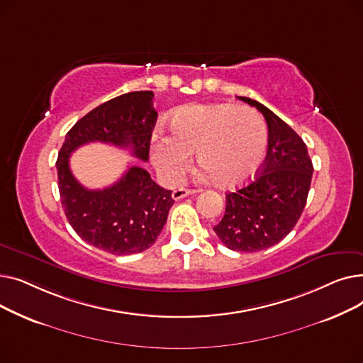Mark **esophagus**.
<instances>
[{
    "label": "esophagus",
    "instance_id": "34e87169",
    "mask_svg": "<svg viewBox=\"0 0 363 363\" xmlns=\"http://www.w3.org/2000/svg\"><path fill=\"white\" fill-rule=\"evenodd\" d=\"M196 191H193V189H186V188H177V189H174V193H172V199L174 200H181V199H184V197H186V196H191V194H194Z\"/></svg>",
    "mask_w": 363,
    "mask_h": 363
}]
</instances>
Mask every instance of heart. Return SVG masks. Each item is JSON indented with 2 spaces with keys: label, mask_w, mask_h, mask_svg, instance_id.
Wrapping results in <instances>:
<instances>
[{
  "label": "heart",
  "mask_w": 363,
  "mask_h": 363,
  "mask_svg": "<svg viewBox=\"0 0 363 363\" xmlns=\"http://www.w3.org/2000/svg\"><path fill=\"white\" fill-rule=\"evenodd\" d=\"M170 137L156 133L151 160L159 174L175 182L189 164L191 151L220 186L253 178L268 152V129L260 114L247 106L188 104L169 118Z\"/></svg>",
  "instance_id": "1"
}]
</instances>
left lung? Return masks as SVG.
<instances>
[{
  "label": "left lung",
  "mask_w": 363,
  "mask_h": 363,
  "mask_svg": "<svg viewBox=\"0 0 363 363\" xmlns=\"http://www.w3.org/2000/svg\"><path fill=\"white\" fill-rule=\"evenodd\" d=\"M240 100L264 116L268 155L252 182L226 194L225 215L213 231L228 249L252 253L291 233L306 206L313 164L306 144L274 111L256 100Z\"/></svg>",
  "instance_id": "8db88e82"
}]
</instances>
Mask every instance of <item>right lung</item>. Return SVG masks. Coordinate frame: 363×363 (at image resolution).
I'll use <instances>...</instances> for the list:
<instances>
[{"label":"right lung","instance_id":"obj_1","mask_svg":"<svg viewBox=\"0 0 363 363\" xmlns=\"http://www.w3.org/2000/svg\"><path fill=\"white\" fill-rule=\"evenodd\" d=\"M152 97V91L128 92L91 110L67 132L55 163L69 223L84 241L111 255L141 253L156 242L174 204L172 191L140 166H130L107 188L88 189L73 177L69 157L78 147L100 141L129 148L147 162L157 119Z\"/></svg>","mask_w":363,"mask_h":363}]
</instances>
